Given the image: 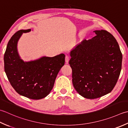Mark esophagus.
<instances>
[{"mask_svg":"<svg viewBox=\"0 0 128 128\" xmlns=\"http://www.w3.org/2000/svg\"><path fill=\"white\" fill-rule=\"evenodd\" d=\"M69 60H70V57L66 55V57H65V61H66L67 64H68V62Z\"/></svg>","mask_w":128,"mask_h":128,"instance_id":"esophagus-1","label":"esophagus"}]
</instances>
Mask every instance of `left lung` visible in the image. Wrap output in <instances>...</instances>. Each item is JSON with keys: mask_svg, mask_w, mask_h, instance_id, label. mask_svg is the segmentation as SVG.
I'll return each mask as SVG.
<instances>
[{"mask_svg": "<svg viewBox=\"0 0 128 128\" xmlns=\"http://www.w3.org/2000/svg\"><path fill=\"white\" fill-rule=\"evenodd\" d=\"M83 40L70 52L72 83L79 94L87 99L110 93L122 70V54L115 38L106 30Z\"/></svg>", "mask_w": 128, "mask_h": 128, "instance_id": "8db88e82", "label": "left lung"}]
</instances>
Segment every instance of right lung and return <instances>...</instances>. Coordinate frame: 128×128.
Returning <instances> with one entry per match:
<instances>
[{"mask_svg": "<svg viewBox=\"0 0 128 128\" xmlns=\"http://www.w3.org/2000/svg\"><path fill=\"white\" fill-rule=\"evenodd\" d=\"M30 31H18L10 39L4 56V71L10 84L18 94L38 100L50 93L57 74L64 64L65 55L61 54L30 62L22 61L18 52L17 43L22 33Z\"/></svg>", "mask_w": 128, "mask_h": 128, "instance_id": "1", "label": "right lung"}]
</instances>
